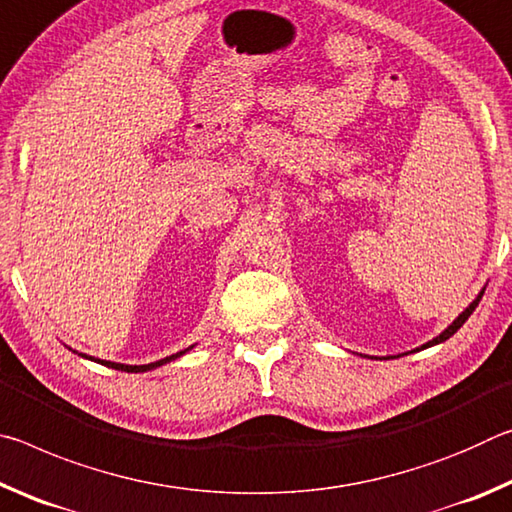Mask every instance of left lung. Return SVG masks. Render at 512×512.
I'll list each match as a JSON object with an SVG mask.
<instances>
[{
    "label": "left lung",
    "mask_w": 512,
    "mask_h": 512,
    "mask_svg": "<svg viewBox=\"0 0 512 512\" xmlns=\"http://www.w3.org/2000/svg\"><path fill=\"white\" fill-rule=\"evenodd\" d=\"M483 298V289H481V293H479V296H476L472 302H470V307H465L463 311H461V314H458L456 316V320H454V323L452 325H449L447 329H443V332H440L438 336H436V339H431L429 343H424L422 345V348H418V350H424V348H431V345H438V343H443V341H447L449 339V336H454L456 332H458V329H461L463 327V323H465V320L467 318H470L472 316V311L476 309V305H479V300ZM388 359H395V357H388Z\"/></svg>",
    "instance_id": "obj_1"
}]
</instances>
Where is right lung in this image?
<instances>
[{"instance_id": "right-lung-1", "label": "right lung", "mask_w": 512, "mask_h": 512, "mask_svg": "<svg viewBox=\"0 0 512 512\" xmlns=\"http://www.w3.org/2000/svg\"><path fill=\"white\" fill-rule=\"evenodd\" d=\"M194 345H189V348H185V350H180V352H176V354H171V357H167V359H160V361H153V363H146V366H126V363H115V361H103V359H94V357H90V354H81L83 359H90V361H97V363H101V366H108V368H115V370H124V372H146V370H155V368H160V366H164V363H169V361H176V359H180L183 357V354H187L189 350H192ZM76 352V350H74Z\"/></svg>"}]
</instances>
